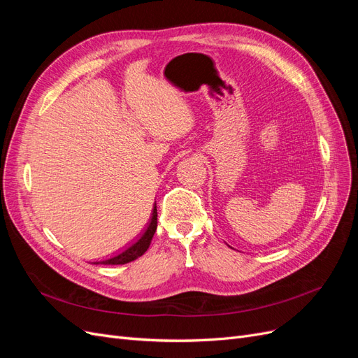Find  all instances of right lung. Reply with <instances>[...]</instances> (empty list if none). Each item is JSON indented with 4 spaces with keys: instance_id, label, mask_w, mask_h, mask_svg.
I'll return each instance as SVG.
<instances>
[{
    "instance_id": "right-lung-1",
    "label": "right lung",
    "mask_w": 358,
    "mask_h": 358,
    "mask_svg": "<svg viewBox=\"0 0 358 358\" xmlns=\"http://www.w3.org/2000/svg\"><path fill=\"white\" fill-rule=\"evenodd\" d=\"M157 206L154 208V212H152V218H150V224L148 227V230L145 231V234L140 237V239L131 245L129 248H127L124 252L117 254L116 257H112L109 259H104V262H96L94 264H125V263H129V262H134L136 258H138L140 255H143L148 248L150 245V241H152V237L157 231Z\"/></svg>"
}]
</instances>
